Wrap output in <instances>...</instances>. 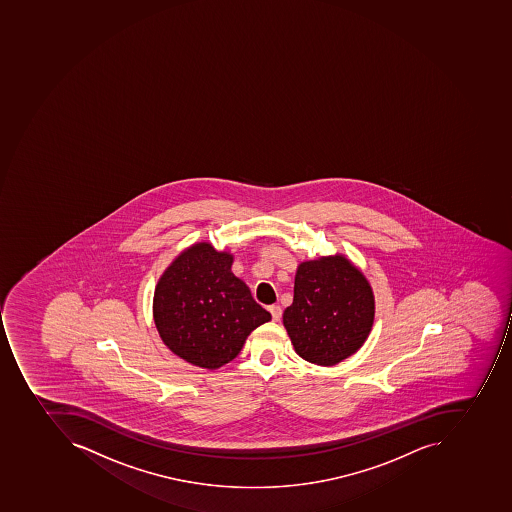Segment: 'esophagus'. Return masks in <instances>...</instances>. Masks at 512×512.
<instances>
[{"instance_id": "esophagus-1", "label": "esophagus", "mask_w": 512, "mask_h": 512, "mask_svg": "<svg viewBox=\"0 0 512 512\" xmlns=\"http://www.w3.org/2000/svg\"><path fill=\"white\" fill-rule=\"evenodd\" d=\"M268 310L274 321H279L280 317H282V309L279 306H269Z\"/></svg>"}]
</instances>
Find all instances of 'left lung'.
<instances>
[{"label": "left lung", "mask_w": 512, "mask_h": 512, "mask_svg": "<svg viewBox=\"0 0 512 512\" xmlns=\"http://www.w3.org/2000/svg\"><path fill=\"white\" fill-rule=\"evenodd\" d=\"M375 304L366 277L342 255L299 265L284 326L296 353L334 366L356 353L372 329Z\"/></svg>", "instance_id": "left-lung-1"}]
</instances>
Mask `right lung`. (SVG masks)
I'll return each instance as SVG.
<instances>
[{"label": "right lung", "instance_id": "1", "mask_svg": "<svg viewBox=\"0 0 512 512\" xmlns=\"http://www.w3.org/2000/svg\"><path fill=\"white\" fill-rule=\"evenodd\" d=\"M232 263L227 252L195 244L165 269L154 291V323L164 344L203 369L235 359L250 332L271 320L233 276Z\"/></svg>", "mask_w": 512, "mask_h": 512}]
</instances>
